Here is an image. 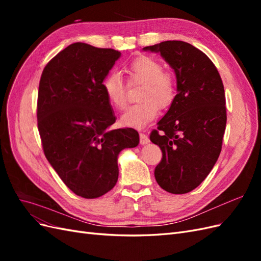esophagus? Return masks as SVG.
Masks as SVG:
<instances>
[{"instance_id":"1","label":"esophagus","mask_w":261,"mask_h":261,"mask_svg":"<svg viewBox=\"0 0 261 261\" xmlns=\"http://www.w3.org/2000/svg\"><path fill=\"white\" fill-rule=\"evenodd\" d=\"M139 141H140V145H147V144L150 143L148 136L145 135V134H140V135H139Z\"/></svg>"}]
</instances>
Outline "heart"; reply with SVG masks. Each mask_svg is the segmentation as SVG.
I'll list each match as a JSON object with an SVG mask.
<instances>
[{
    "instance_id": "heart-1",
    "label": "heart",
    "mask_w": 261,
    "mask_h": 261,
    "mask_svg": "<svg viewBox=\"0 0 261 261\" xmlns=\"http://www.w3.org/2000/svg\"><path fill=\"white\" fill-rule=\"evenodd\" d=\"M129 85L144 86L139 94L140 103L129 107L120 118L125 127L143 129L159 113V107H169L175 98L176 84L169 73L163 72L161 63L150 57H139L125 68ZM102 89L110 105L117 110L126 106V87L117 73H110L102 83Z\"/></svg>"
}]
</instances>
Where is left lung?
Returning <instances> with one entry per match:
<instances>
[{
	"label": "left lung",
	"mask_w": 261,
	"mask_h": 261,
	"mask_svg": "<svg viewBox=\"0 0 261 261\" xmlns=\"http://www.w3.org/2000/svg\"><path fill=\"white\" fill-rule=\"evenodd\" d=\"M143 50L160 53L176 77V96L150 135L162 150L154 177L164 191L186 194L202 183L220 155L226 125L223 83L207 55L187 42Z\"/></svg>",
	"instance_id": "1"
}]
</instances>
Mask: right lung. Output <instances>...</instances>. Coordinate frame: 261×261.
<instances>
[{"instance_id": "1", "label": "right lung", "mask_w": 261, "mask_h": 261, "mask_svg": "<svg viewBox=\"0 0 261 261\" xmlns=\"http://www.w3.org/2000/svg\"><path fill=\"white\" fill-rule=\"evenodd\" d=\"M121 52L76 42L44 67L37 118L43 151L64 184L87 199L115 186L117 156L139 144L133 128L111 129L113 109L102 83Z\"/></svg>"}]
</instances>
